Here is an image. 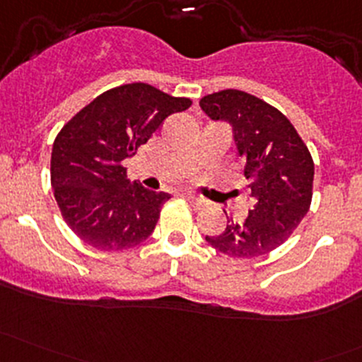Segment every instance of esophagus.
Instances as JSON below:
<instances>
[{
	"instance_id": "obj_1",
	"label": "esophagus",
	"mask_w": 362,
	"mask_h": 362,
	"mask_svg": "<svg viewBox=\"0 0 362 362\" xmlns=\"http://www.w3.org/2000/svg\"><path fill=\"white\" fill-rule=\"evenodd\" d=\"M184 198L187 199V202L191 203L192 206H196V208H203L204 206V199L198 198V196H194V194H191V192H185Z\"/></svg>"
}]
</instances>
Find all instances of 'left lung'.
Wrapping results in <instances>:
<instances>
[{
  "label": "left lung",
  "mask_w": 362,
  "mask_h": 362,
  "mask_svg": "<svg viewBox=\"0 0 362 362\" xmlns=\"http://www.w3.org/2000/svg\"><path fill=\"white\" fill-rule=\"evenodd\" d=\"M199 107L210 119L228 120L233 126L254 202L245 221L231 217L224 231L206 236V242L229 257L269 254L287 242L310 210L312 154L291 120L261 98L226 89L203 96Z\"/></svg>",
  "instance_id": "1"
}]
</instances>
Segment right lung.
Listing matches in <instances>:
<instances>
[{
	"instance_id": "add662e5",
	"label": "right lung",
	"mask_w": 362,
	"mask_h": 362,
	"mask_svg": "<svg viewBox=\"0 0 362 362\" xmlns=\"http://www.w3.org/2000/svg\"><path fill=\"white\" fill-rule=\"evenodd\" d=\"M192 105L144 82L105 90L57 133L50 182L68 228L98 250L133 249L159 221L166 192L129 185L124 159Z\"/></svg>"
}]
</instances>
